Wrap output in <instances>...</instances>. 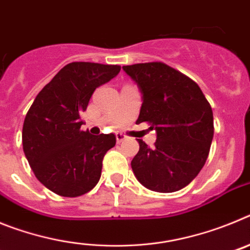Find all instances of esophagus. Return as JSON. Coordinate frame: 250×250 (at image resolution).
I'll use <instances>...</instances> for the list:
<instances>
[{"instance_id": "obj_1", "label": "esophagus", "mask_w": 250, "mask_h": 250, "mask_svg": "<svg viewBox=\"0 0 250 250\" xmlns=\"http://www.w3.org/2000/svg\"><path fill=\"white\" fill-rule=\"evenodd\" d=\"M127 136L125 135V134H123V132H116V141L118 143H121V141L126 140Z\"/></svg>"}]
</instances>
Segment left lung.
Masks as SVG:
<instances>
[{"instance_id": "1", "label": "left lung", "mask_w": 250, "mask_h": 250, "mask_svg": "<svg viewBox=\"0 0 250 250\" xmlns=\"http://www.w3.org/2000/svg\"><path fill=\"white\" fill-rule=\"evenodd\" d=\"M123 70L143 94L136 124L147 123L156 130L152 147L139 140L132 171L150 190H180L199 174L209 155L214 135L210 104L195 81L164 62L135 63Z\"/></svg>"}]
</instances>
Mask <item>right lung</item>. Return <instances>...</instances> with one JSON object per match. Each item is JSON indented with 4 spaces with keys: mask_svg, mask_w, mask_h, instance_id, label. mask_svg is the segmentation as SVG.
Wrapping results in <instances>:
<instances>
[{
    "mask_svg": "<svg viewBox=\"0 0 250 250\" xmlns=\"http://www.w3.org/2000/svg\"><path fill=\"white\" fill-rule=\"evenodd\" d=\"M119 65L67 63L43 87L26 114L23 152L35 176L55 194L75 198L98 184L114 134L81 130L80 115L96 87L120 72Z\"/></svg>",
    "mask_w": 250,
    "mask_h": 250,
    "instance_id": "add662e5",
    "label": "right lung"
}]
</instances>
